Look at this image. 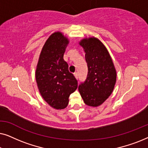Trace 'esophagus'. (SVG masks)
Returning <instances> with one entry per match:
<instances>
[{"instance_id":"obj_1","label":"esophagus","mask_w":148,"mask_h":148,"mask_svg":"<svg viewBox=\"0 0 148 148\" xmlns=\"http://www.w3.org/2000/svg\"><path fill=\"white\" fill-rule=\"evenodd\" d=\"M74 76H75V77L77 79L79 78V74H78V73H74Z\"/></svg>"}]
</instances>
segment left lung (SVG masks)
<instances>
[{"label":"left lung","mask_w":148,"mask_h":148,"mask_svg":"<svg viewBox=\"0 0 148 148\" xmlns=\"http://www.w3.org/2000/svg\"><path fill=\"white\" fill-rule=\"evenodd\" d=\"M79 44L84 48L88 68L86 80L79 86V92L86 105L99 106L113 92L116 69L108 50L98 38H85Z\"/></svg>","instance_id":"left-lung-1"}]
</instances>
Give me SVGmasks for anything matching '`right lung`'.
<instances>
[{"label":"right lung","mask_w":148,"mask_h":148,"mask_svg":"<svg viewBox=\"0 0 148 148\" xmlns=\"http://www.w3.org/2000/svg\"><path fill=\"white\" fill-rule=\"evenodd\" d=\"M69 43L62 32L49 36L40 54L36 69V80L42 98L54 109L65 108L69 97L77 88V81L69 71L63 56Z\"/></svg>","instance_id":"1"}]
</instances>
